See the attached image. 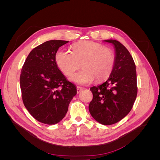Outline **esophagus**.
I'll list each match as a JSON object with an SVG mask.
<instances>
[{
	"instance_id": "1",
	"label": "esophagus",
	"mask_w": 160,
	"mask_h": 160,
	"mask_svg": "<svg viewBox=\"0 0 160 160\" xmlns=\"http://www.w3.org/2000/svg\"><path fill=\"white\" fill-rule=\"evenodd\" d=\"M77 93H80V92L83 89V88H81V87H77Z\"/></svg>"
}]
</instances>
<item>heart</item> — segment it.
<instances>
[{
    "mask_svg": "<svg viewBox=\"0 0 160 160\" xmlns=\"http://www.w3.org/2000/svg\"><path fill=\"white\" fill-rule=\"evenodd\" d=\"M72 51H58L56 63L65 75L70 76L81 66L83 69L71 77V80L80 85H88L96 78L102 81L110 75L114 67L113 51L100 43L85 41L75 43Z\"/></svg>",
    "mask_w": 160,
    "mask_h": 160,
    "instance_id": "b5f03b06",
    "label": "heart"
}]
</instances>
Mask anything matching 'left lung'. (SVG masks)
I'll return each instance as SVG.
<instances>
[{
  "label": "left lung",
  "instance_id": "obj_1",
  "mask_svg": "<svg viewBox=\"0 0 160 160\" xmlns=\"http://www.w3.org/2000/svg\"><path fill=\"white\" fill-rule=\"evenodd\" d=\"M104 41L114 47L115 65L107 81L90 88L93 99L89 110L97 122L108 125L119 122L132 109L138 93L137 75L134 61L125 46L116 40Z\"/></svg>",
  "mask_w": 160,
  "mask_h": 160
}]
</instances>
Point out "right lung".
I'll return each instance as SVG.
<instances>
[{"label": "right lung", "instance_id": "add662e5", "mask_svg": "<svg viewBox=\"0 0 160 160\" xmlns=\"http://www.w3.org/2000/svg\"><path fill=\"white\" fill-rule=\"evenodd\" d=\"M69 41H48L33 49L22 68L20 85L23 103L32 117L48 125L63 119L77 94L55 61L59 48Z\"/></svg>", "mask_w": 160, "mask_h": 160}]
</instances>
